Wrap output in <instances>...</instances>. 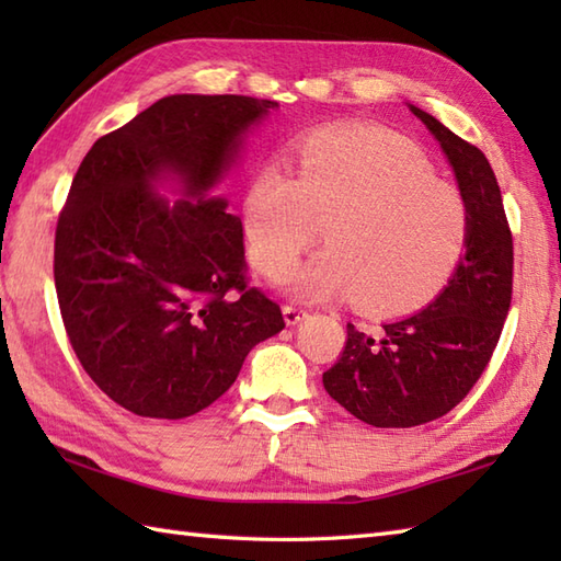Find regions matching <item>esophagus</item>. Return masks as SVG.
<instances>
[{
  "label": "esophagus",
  "instance_id": "obj_1",
  "mask_svg": "<svg viewBox=\"0 0 561 561\" xmlns=\"http://www.w3.org/2000/svg\"><path fill=\"white\" fill-rule=\"evenodd\" d=\"M304 318H306V311H304L301 306H291V304L284 306V320H287V325H296V323H301Z\"/></svg>",
  "mask_w": 561,
  "mask_h": 561
}]
</instances>
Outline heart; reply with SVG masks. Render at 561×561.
Here are the masks:
<instances>
[{"label":"heart","instance_id":"1","mask_svg":"<svg viewBox=\"0 0 561 561\" xmlns=\"http://www.w3.org/2000/svg\"><path fill=\"white\" fill-rule=\"evenodd\" d=\"M328 248L294 272L308 301L354 299L371 316H410L438 299L470 248V211L408 139L374 125L306 137L291 175L262 169L243 197L253 265L279 279L316 241Z\"/></svg>","mask_w":561,"mask_h":561}]
</instances>
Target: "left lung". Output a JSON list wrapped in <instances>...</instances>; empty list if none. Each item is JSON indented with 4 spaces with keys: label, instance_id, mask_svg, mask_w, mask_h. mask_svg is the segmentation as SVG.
<instances>
[{
    "label": "left lung",
    "instance_id": "1",
    "mask_svg": "<svg viewBox=\"0 0 561 561\" xmlns=\"http://www.w3.org/2000/svg\"><path fill=\"white\" fill-rule=\"evenodd\" d=\"M410 108L456 171L470 211V248L424 311L383 325L380 335L347 323V340L323 386L356 420L380 428L434 422L468 396L502 337L514 289V238L490 161L434 115Z\"/></svg>",
    "mask_w": 561,
    "mask_h": 561
}]
</instances>
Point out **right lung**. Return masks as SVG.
Listing matches in <instances>:
<instances>
[{
    "mask_svg": "<svg viewBox=\"0 0 561 561\" xmlns=\"http://www.w3.org/2000/svg\"><path fill=\"white\" fill-rule=\"evenodd\" d=\"M277 101L178 93L83 157L55 229V289L79 364L121 408L183 420L219 400L248 352L284 328L250 287L243 224L207 190ZM175 174L188 196L152 193Z\"/></svg>",
    "mask_w": 561,
    "mask_h": 561,
    "instance_id": "add662e5",
    "label": "right lung"
}]
</instances>
